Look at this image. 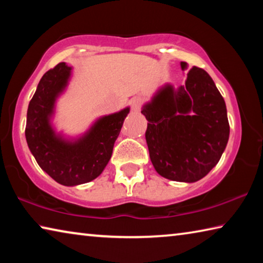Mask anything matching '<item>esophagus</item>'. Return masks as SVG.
I'll return each mask as SVG.
<instances>
[{
    "instance_id": "1",
    "label": "esophagus",
    "mask_w": 263,
    "mask_h": 263,
    "mask_svg": "<svg viewBox=\"0 0 263 263\" xmlns=\"http://www.w3.org/2000/svg\"><path fill=\"white\" fill-rule=\"evenodd\" d=\"M130 104H131V109H132V111H135V112H138V111L140 110V108H141V104H142V100H141V97H139V96H135V97H132L131 101H130Z\"/></svg>"
}]
</instances>
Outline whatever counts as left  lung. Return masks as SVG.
Returning <instances> with one entry per match:
<instances>
[{
    "label": "left lung",
    "instance_id": "8db88e82",
    "mask_svg": "<svg viewBox=\"0 0 263 263\" xmlns=\"http://www.w3.org/2000/svg\"><path fill=\"white\" fill-rule=\"evenodd\" d=\"M182 70L188 68L181 62ZM146 141L153 167L168 180L193 183L216 166L228 145L225 101L205 70L194 67L184 86L163 84L146 102Z\"/></svg>",
    "mask_w": 263,
    "mask_h": 263
}]
</instances>
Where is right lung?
<instances>
[{
	"mask_svg": "<svg viewBox=\"0 0 263 263\" xmlns=\"http://www.w3.org/2000/svg\"><path fill=\"white\" fill-rule=\"evenodd\" d=\"M72 66L60 62L43 75L26 114L25 138L30 152L44 172L58 183L74 186L95 180L112 154L130 106L101 116L86 132L67 136L53 123L57 102L72 78Z\"/></svg>",
	"mask_w": 263,
	"mask_h": 263,
	"instance_id": "right-lung-1",
	"label": "right lung"
}]
</instances>
